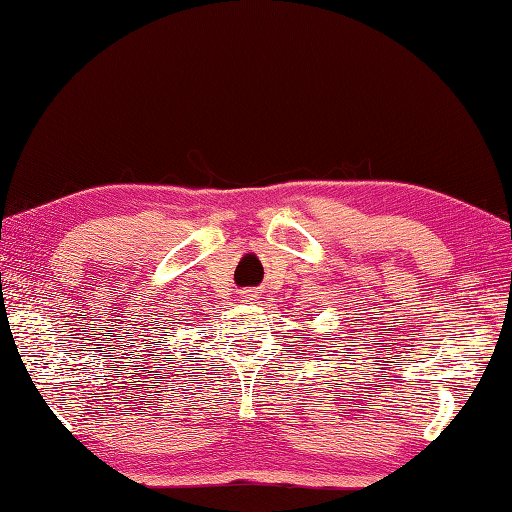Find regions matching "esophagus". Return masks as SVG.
I'll use <instances>...</instances> for the list:
<instances>
[{
	"instance_id": "34e87169",
	"label": "esophagus",
	"mask_w": 512,
	"mask_h": 512,
	"mask_svg": "<svg viewBox=\"0 0 512 512\" xmlns=\"http://www.w3.org/2000/svg\"><path fill=\"white\" fill-rule=\"evenodd\" d=\"M245 298H247V301H256V298H258V289H245Z\"/></svg>"
}]
</instances>
